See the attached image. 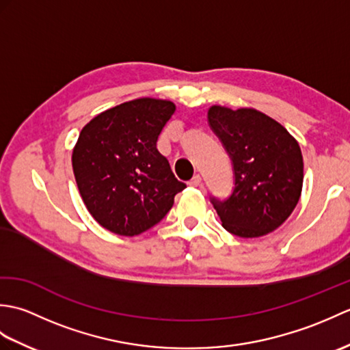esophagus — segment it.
Wrapping results in <instances>:
<instances>
[{"mask_svg":"<svg viewBox=\"0 0 350 350\" xmlns=\"http://www.w3.org/2000/svg\"><path fill=\"white\" fill-rule=\"evenodd\" d=\"M188 183H189V187H198V185L202 183V176H200V174H196V176L192 177V179H191Z\"/></svg>","mask_w":350,"mask_h":350,"instance_id":"1","label":"esophagus"}]
</instances>
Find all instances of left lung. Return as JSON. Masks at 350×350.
<instances>
[{
    "mask_svg": "<svg viewBox=\"0 0 350 350\" xmlns=\"http://www.w3.org/2000/svg\"><path fill=\"white\" fill-rule=\"evenodd\" d=\"M207 122L233 167L232 194L211 196L227 232L260 237L273 232L299 202L304 161L299 144L260 111L212 107Z\"/></svg>",
    "mask_w": 350,
    "mask_h": 350,
    "instance_id": "8db88e82",
    "label": "left lung"
}]
</instances>
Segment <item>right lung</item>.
<instances>
[{"label":"right lung","instance_id":"right-lung-1","mask_svg":"<svg viewBox=\"0 0 350 350\" xmlns=\"http://www.w3.org/2000/svg\"><path fill=\"white\" fill-rule=\"evenodd\" d=\"M174 111L173 102L135 99L96 116L81 131L73 174L88 212L109 232L135 236L152 228L187 188L156 148Z\"/></svg>","mask_w":350,"mask_h":350}]
</instances>
